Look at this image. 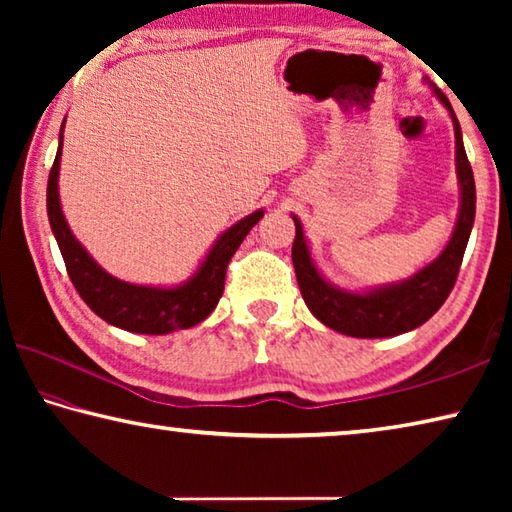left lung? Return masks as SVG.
<instances>
[{"instance_id":"obj_1","label":"left lung","mask_w":512,"mask_h":512,"mask_svg":"<svg viewBox=\"0 0 512 512\" xmlns=\"http://www.w3.org/2000/svg\"><path fill=\"white\" fill-rule=\"evenodd\" d=\"M436 97L452 112L456 133V169L458 180H461V214H458L452 239H449L447 248L440 253L436 262L424 266L411 280L395 284V287L377 289L370 293H348L334 289L316 271L305 244V235H302V225L293 216V221H296V239H293L291 259L293 268H296L302 298H305L309 311L320 323L345 336L384 339V336H397L420 327L443 307V302L454 289L458 271H461L465 246L467 239H470L476 212L474 173L465 155L461 126H458V119L454 117V110L438 88Z\"/></svg>"}]
</instances>
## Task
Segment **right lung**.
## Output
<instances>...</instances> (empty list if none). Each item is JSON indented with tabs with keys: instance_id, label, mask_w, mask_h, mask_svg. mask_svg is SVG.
Here are the masks:
<instances>
[{
	"instance_id": "obj_1",
	"label": "right lung",
	"mask_w": 512,
	"mask_h": 512,
	"mask_svg": "<svg viewBox=\"0 0 512 512\" xmlns=\"http://www.w3.org/2000/svg\"><path fill=\"white\" fill-rule=\"evenodd\" d=\"M60 149H63V135H60L56 160L49 171L47 214L60 253H63L69 280L85 300V305L106 323L135 334H169L173 329L194 327L210 316L223 293L225 271H228L232 255L237 253L241 241L262 219L264 212H253L232 225L230 230H225L198 268V273L183 287H137V284L121 282L117 277L108 275L74 239L58 198Z\"/></svg>"
}]
</instances>
